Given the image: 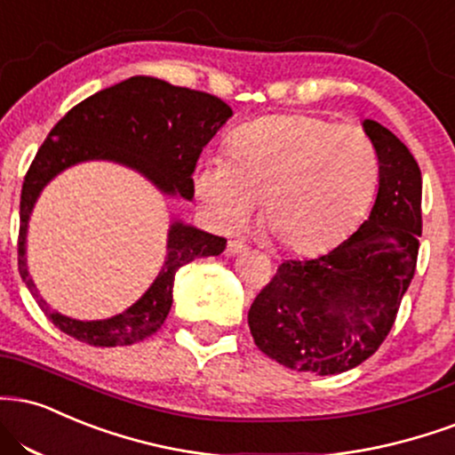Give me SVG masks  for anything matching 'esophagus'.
Listing matches in <instances>:
<instances>
[{
  "mask_svg": "<svg viewBox=\"0 0 455 455\" xmlns=\"http://www.w3.org/2000/svg\"><path fill=\"white\" fill-rule=\"evenodd\" d=\"M243 251H248V245L243 242H228L227 243V256H239L243 254Z\"/></svg>",
  "mask_w": 455,
  "mask_h": 455,
  "instance_id": "obj_1",
  "label": "esophagus"
}]
</instances>
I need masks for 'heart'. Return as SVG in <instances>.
I'll return each instance as SVG.
<instances>
[{"label":"heart","instance_id":"1","mask_svg":"<svg viewBox=\"0 0 455 455\" xmlns=\"http://www.w3.org/2000/svg\"><path fill=\"white\" fill-rule=\"evenodd\" d=\"M231 161L196 165L195 193L218 231L243 228L262 199V222L283 248H331L364 218L379 186L375 144L355 124L280 114L242 124L228 140Z\"/></svg>","mask_w":455,"mask_h":455}]
</instances>
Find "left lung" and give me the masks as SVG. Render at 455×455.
<instances>
[{
    "label": "left lung",
    "instance_id": "8db88e82",
    "mask_svg": "<svg viewBox=\"0 0 455 455\" xmlns=\"http://www.w3.org/2000/svg\"><path fill=\"white\" fill-rule=\"evenodd\" d=\"M379 156L369 218L324 256L286 260L248 311L262 354L288 369L339 375L379 349L413 280L421 237V172L390 129L363 120Z\"/></svg>",
    "mask_w": 455,
    "mask_h": 455
}]
</instances>
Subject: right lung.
Here are the masks:
<instances>
[{"mask_svg": "<svg viewBox=\"0 0 455 455\" xmlns=\"http://www.w3.org/2000/svg\"><path fill=\"white\" fill-rule=\"evenodd\" d=\"M231 116L233 109L218 97L150 76H133L80 101L54 124L25 175L20 193L19 271L59 331L95 347L144 341L161 328L172 309L175 271L195 259L222 254L227 239L173 220L165 262L150 288L123 314L108 320H74L48 307L27 269V228L46 184L78 163L112 161L141 173L163 195L190 201L196 161Z\"/></svg>", "mask_w": 455, "mask_h": 455, "instance_id": "right-lung-1", "label": "right lung"}]
</instances>
